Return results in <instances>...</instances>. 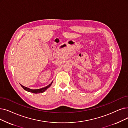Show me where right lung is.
Here are the masks:
<instances>
[{
  "mask_svg": "<svg viewBox=\"0 0 128 128\" xmlns=\"http://www.w3.org/2000/svg\"><path fill=\"white\" fill-rule=\"evenodd\" d=\"M52 82H51V84H50L48 85L47 86H46L45 87L42 88H40V89H38V90H31V89H30V88H29L28 87L24 86L23 85H22L21 84H20V85L25 90H26L27 92H31L34 93V94H38V93H42V92H45L48 88H49L51 86V84H52Z\"/></svg>",
  "mask_w": 128,
  "mask_h": 128,
  "instance_id": "obj_1",
  "label": "right lung"
}]
</instances>
